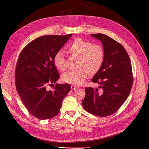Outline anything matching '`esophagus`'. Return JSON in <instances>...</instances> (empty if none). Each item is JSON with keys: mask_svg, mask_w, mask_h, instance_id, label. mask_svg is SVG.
Returning <instances> with one entry per match:
<instances>
[{"mask_svg": "<svg viewBox=\"0 0 149 149\" xmlns=\"http://www.w3.org/2000/svg\"><path fill=\"white\" fill-rule=\"evenodd\" d=\"M79 87H77V86H76V85H71V89L72 90H76V89H77Z\"/></svg>", "mask_w": 149, "mask_h": 149, "instance_id": "esophagus-1", "label": "esophagus"}]
</instances>
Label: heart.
I'll use <instances>...</instances> for the list:
<instances>
[{
  "mask_svg": "<svg viewBox=\"0 0 149 149\" xmlns=\"http://www.w3.org/2000/svg\"><path fill=\"white\" fill-rule=\"evenodd\" d=\"M67 52L72 56L76 57V69L66 72L62 75L64 82L80 85L87 79L88 73L90 75L97 74L102 68L104 61V50L98 44L77 38L66 46ZM53 62L56 68L64 71L66 69L65 54L59 50L53 57Z\"/></svg>",
  "mask_w": 149,
  "mask_h": 149,
  "instance_id": "heart-1",
  "label": "heart"
}]
</instances>
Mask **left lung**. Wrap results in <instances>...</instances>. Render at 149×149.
I'll return each mask as SVG.
<instances>
[{
	"mask_svg": "<svg viewBox=\"0 0 149 149\" xmlns=\"http://www.w3.org/2000/svg\"><path fill=\"white\" fill-rule=\"evenodd\" d=\"M91 36L102 42L104 61L102 68L92 79L98 88H85L82 102L85 110L95 116L105 117L116 112L127 98L133 83L130 59L124 47L106 35Z\"/></svg>",
	"mask_w": 149,
	"mask_h": 149,
	"instance_id": "left-lung-1",
	"label": "left lung"
}]
</instances>
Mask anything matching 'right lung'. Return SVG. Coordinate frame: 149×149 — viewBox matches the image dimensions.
Returning a JSON list of instances; mask_svg holds the SVG:
<instances>
[{
	"mask_svg": "<svg viewBox=\"0 0 149 149\" xmlns=\"http://www.w3.org/2000/svg\"><path fill=\"white\" fill-rule=\"evenodd\" d=\"M72 35L38 37L28 43L19 55L15 73L16 89L28 111L38 119L56 116L62 100L70 92L68 84H56L52 91H47L46 87L56 83L59 78L53 57Z\"/></svg>",
	"mask_w": 149,
	"mask_h": 149,
	"instance_id": "1",
	"label": "right lung"
}]
</instances>
